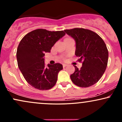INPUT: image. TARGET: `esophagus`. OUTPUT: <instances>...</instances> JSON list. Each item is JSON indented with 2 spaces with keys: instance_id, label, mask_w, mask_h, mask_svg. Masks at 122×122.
I'll return each instance as SVG.
<instances>
[{
  "instance_id": "obj_1",
  "label": "esophagus",
  "mask_w": 122,
  "mask_h": 122,
  "mask_svg": "<svg viewBox=\"0 0 122 122\" xmlns=\"http://www.w3.org/2000/svg\"><path fill=\"white\" fill-rule=\"evenodd\" d=\"M67 65H67V64H62V66H63V67H64V68H65V67Z\"/></svg>"
}]
</instances>
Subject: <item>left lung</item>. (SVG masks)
I'll return each instance as SVG.
<instances>
[{
    "mask_svg": "<svg viewBox=\"0 0 122 122\" xmlns=\"http://www.w3.org/2000/svg\"><path fill=\"white\" fill-rule=\"evenodd\" d=\"M76 42L75 54L82 61L80 69L75 66L71 79L75 85L88 87L96 84L106 71L108 51L104 41L95 32L82 28L64 30Z\"/></svg>",
    "mask_w": 122,
    "mask_h": 122,
    "instance_id": "left-lung-1",
    "label": "left lung"
}]
</instances>
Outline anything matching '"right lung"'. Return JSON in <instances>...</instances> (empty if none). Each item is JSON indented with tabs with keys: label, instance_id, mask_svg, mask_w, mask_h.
I'll use <instances>...</instances> for the list:
<instances>
[{
	"label": "right lung",
	"instance_id": "obj_1",
	"mask_svg": "<svg viewBox=\"0 0 122 122\" xmlns=\"http://www.w3.org/2000/svg\"><path fill=\"white\" fill-rule=\"evenodd\" d=\"M64 31H50L45 29L32 31L20 41L16 58L19 69L28 83L40 90H47L56 83L58 74L63 69L59 63L45 67L44 55L60 39Z\"/></svg>",
	"mask_w": 122,
	"mask_h": 122
}]
</instances>
